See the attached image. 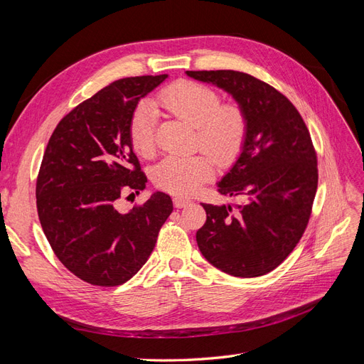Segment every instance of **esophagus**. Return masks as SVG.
<instances>
[{
    "instance_id": "34e87169",
    "label": "esophagus",
    "mask_w": 364,
    "mask_h": 364,
    "mask_svg": "<svg viewBox=\"0 0 364 364\" xmlns=\"http://www.w3.org/2000/svg\"><path fill=\"white\" fill-rule=\"evenodd\" d=\"M173 203H174L176 208H185V206L191 205V200L186 199V197H174Z\"/></svg>"
}]
</instances>
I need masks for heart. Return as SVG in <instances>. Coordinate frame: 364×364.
<instances>
[{"label":"heart","mask_w":364,"mask_h":364,"mask_svg":"<svg viewBox=\"0 0 364 364\" xmlns=\"http://www.w3.org/2000/svg\"><path fill=\"white\" fill-rule=\"evenodd\" d=\"M155 106L196 127L197 146L213 152L218 162H232L245 147L249 121L235 103L222 105L220 94L206 85L179 80L156 95ZM132 147L141 156L156 149V114L149 103L138 106L130 121ZM215 173V160L208 153L191 156L170 155L159 162L153 179L174 194H193Z\"/></svg>","instance_id":"b5f03b06"}]
</instances>
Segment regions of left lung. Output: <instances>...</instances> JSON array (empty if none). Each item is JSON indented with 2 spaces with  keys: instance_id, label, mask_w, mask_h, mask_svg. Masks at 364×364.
Listing matches in <instances>:
<instances>
[{
  "instance_id": "8db88e82",
  "label": "left lung",
  "mask_w": 364,
  "mask_h": 364,
  "mask_svg": "<svg viewBox=\"0 0 364 364\" xmlns=\"http://www.w3.org/2000/svg\"><path fill=\"white\" fill-rule=\"evenodd\" d=\"M223 87L249 121L243 151L218 183V193L247 199L232 206L202 203L206 222L196 240L202 255L238 278L262 277L302 238L317 190V155L294 105L269 83L232 70L186 71Z\"/></svg>"
}]
</instances>
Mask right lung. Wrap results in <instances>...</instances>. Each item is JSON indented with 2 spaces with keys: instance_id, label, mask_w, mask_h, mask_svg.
I'll use <instances>...</instances> for the list:
<instances>
[{
  "instance_id": "add662e5",
  "label": "right lung",
  "mask_w": 364,
  "mask_h": 364,
  "mask_svg": "<svg viewBox=\"0 0 364 364\" xmlns=\"http://www.w3.org/2000/svg\"><path fill=\"white\" fill-rule=\"evenodd\" d=\"M167 77H126L103 87L59 121L43 153L36 181L41 226L54 255L87 284L129 281L173 211L171 197L159 191L127 213L118 209L121 197L147 183L132 149V117Z\"/></svg>"
}]
</instances>
